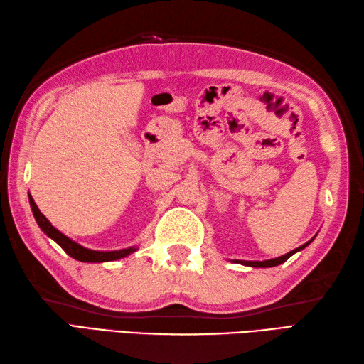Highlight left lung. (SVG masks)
I'll return each mask as SVG.
<instances>
[{
  "instance_id": "left-lung-1",
  "label": "left lung",
  "mask_w": 364,
  "mask_h": 364,
  "mask_svg": "<svg viewBox=\"0 0 364 364\" xmlns=\"http://www.w3.org/2000/svg\"><path fill=\"white\" fill-rule=\"evenodd\" d=\"M314 239V237H313ZM311 239V241H313ZM311 241H308L306 244H304V245H300V247H297L296 250H292V252H289V253H286V255H283V257H278V258H274V259H266V261H236V262H241V264H244V266H250V267H274V266H278V264H282V262H284L286 259L288 258H291L294 253L296 252H299V250H301V249H305V247L310 244Z\"/></svg>"
}]
</instances>
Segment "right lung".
Instances as JSON below:
<instances>
[{"mask_svg": "<svg viewBox=\"0 0 364 364\" xmlns=\"http://www.w3.org/2000/svg\"><path fill=\"white\" fill-rule=\"evenodd\" d=\"M29 203H31V210H33L34 214V219L37 222V225L41 227V230L43 233L51 237L54 242H58L60 247H63L64 252L67 255H70L72 258L78 259V261H84V262H105V261H115V259H120L123 257H128L133 252H136L137 249L136 247H128V249H123V250H114V252H98V250H90L86 249V247L80 245L78 242L72 241L70 237H67L65 235L60 233L58 228H54L50 220L45 218V215L38 210L37 205L34 203L33 197L29 196Z\"/></svg>", "mask_w": 364, "mask_h": 364, "instance_id": "1", "label": "right lung"}]
</instances>
